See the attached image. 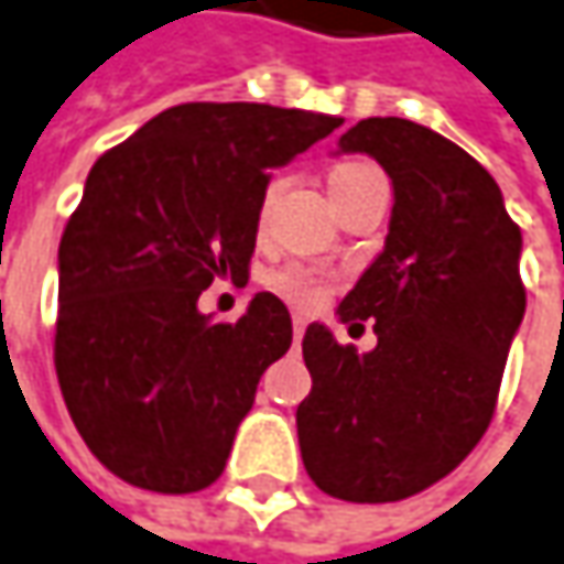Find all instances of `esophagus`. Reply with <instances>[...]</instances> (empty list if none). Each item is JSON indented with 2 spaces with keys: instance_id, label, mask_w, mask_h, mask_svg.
<instances>
[{
  "instance_id": "obj_1",
  "label": "esophagus",
  "mask_w": 564,
  "mask_h": 564,
  "mask_svg": "<svg viewBox=\"0 0 564 564\" xmlns=\"http://www.w3.org/2000/svg\"><path fill=\"white\" fill-rule=\"evenodd\" d=\"M303 333H306V316H300V313H296V316H293V335H296V338H303Z\"/></svg>"
}]
</instances>
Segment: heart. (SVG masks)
<instances>
[{
	"label": "heart",
	"mask_w": 564,
	"mask_h": 564,
	"mask_svg": "<svg viewBox=\"0 0 564 564\" xmlns=\"http://www.w3.org/2000/svg\"><path fill=\"white\" fill-rule=\"evenodd\" d=\"M371 183H384V174H381L375 164H365V161H341V164H335L333 171H329V193H333L335 206H338L341 199H348L351 193L371 186ZM274 189H278V186H268V196H264V203H261V223H264V216H268V206H271ZM268 286H271L278 296H283L286 303L303 306V310L319 306L323 296H326V290H329L326 278H323L316 268H310V264H286V268L274 271V274L268 278Z\"/></svg>",
	"instance_id": "obj_1"
}]
</instances>
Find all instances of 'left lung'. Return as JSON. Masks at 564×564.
I'll list each match as a JSON object with an SVG mask.
<instances>
[{"label":"left lung","instance_id":"1","mask_svg":"<svg viewBox=\"0 0 564 564\" xmlns=\"http://www.w3.org/2000/svg\"><path fill=\"white\" fill-rule=\"evenodd\" d=\"M341 151L393 183L384 251L338 303L378 348L358 355L313 323L296 406L306 475L351 503L413 497L455 471L490 426L510 341L527 313L520 226L500 186L455 141L406 119H361Z\"/></svg>","mask_w":564,"mask_h":564}]
</instances>
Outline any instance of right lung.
Returning a JSON list of instances; mask_svg holds the SVG:
<instances>
[{"label": "right lung", "mask_w": 564, "mask_h": 564, "mask_svg": "<svg viewBox=\"0 0 564 564\" xmlns=\"http://www.w3.org/2000/svg\"><path fill=\"white\" fill-rule=\"evenodd\" d=\"M338 126L264 102H183L93 164L57 251L54 368L116 478L193 494L223 475L293 326L274 293H254L238 323H209L196 300L219 278L248 281L271 171Z\"/></svg>", "instance_id": "add662e5"}]
</instances>
